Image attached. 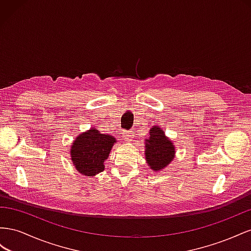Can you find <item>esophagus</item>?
<instances>
[{
  "mask_svg": "<svg viewBox=\"0 0 251 251\" xmlns=\"http://www.w3.org/2000/svg\"><path fill=\"white\" fill-rule=\"evenodd\" d=\"M122 135H123L124 141L126 142H131L133 139V133L131 131H123L122 132Z\"/></svg>",
  "mask_w": 251,
  "mask_h": 251,
  "instance_id": "34e87169",
  "label": "esophagus"
}]
</instances>
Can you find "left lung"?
I'll return each mask as SVG.
<instances>
[{"label": "left lung", "instance_id": "obj_1", "mask_svg": "<svg viewBox=\"0 0 251 251\" xmlns=\"http://www.w3.org/2000/svg\"><path fill=\"white\" fill-rule=\"evenodd\" d=\"M144 147L147 165L154 173H159L166 168L176 156L174 142L166 137L165 131L157 125L149 129V135L145 139Z\"/></svg>", "mask_w": 251, "mask_h": 251}]
</instances>
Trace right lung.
I'll use <instances>...</instances> for the list:
<instances>
[{
    "label": "right lung",
    "mask_w": 251,
    "mask_h": 251,
    "mask_svg": "<svg viewBox=\"0 0 251 251\" xmlns=\"http://www.w3.org/2000/svg\"><path fill=\"white\" fill-rule=\"evenodd\" d=\"M116 142L112 135L101 133L96 128L80 133L70 146V157L75 168L86 176L102 173Z\"/></svg>",
    "instance_id": "right-lung-1"
}]
</instances>
